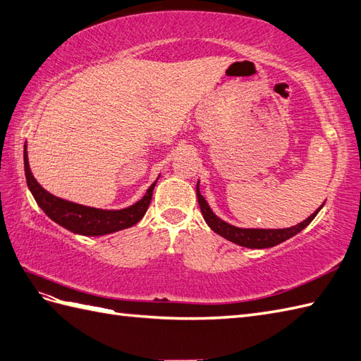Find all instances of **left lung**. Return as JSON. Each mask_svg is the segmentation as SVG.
<instances>
[{"label":"left lung","instance_id":"8db88e82","mask_svg":"<svg viewBox=\"0 0 361 361\" xmlns=\"http://www.w3.org/2000/svg\"><path fill=\"white\" fill-rule=\"evenodd\" d=\"M196 192H197V202H199V207L202 211V216H204L205 222L208 224L211 230L217 233L219 235L225 237L226 240L240 245V247L254 248V250L271 248V247H276V245L282 243L288 239H291L293 235L305 230V228L312 222V219L317 216L320 208L323 207L322 205L317 211H315V213H312L310 217H307L306 221H303L302 224H298L295 226H291V228H283V230H256V228H254L252 230V228H237V226H233L230 224L224 222L222 219H219L208 207L205 197L200 195L199 182L196 185Z\"/></svg>","mask_w":361,"mask_h":361}]
</instances>
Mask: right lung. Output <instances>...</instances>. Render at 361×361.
I'll return each mask as SVG.
<instances>
[{
    "instance_id": "right-lung-1",
    "label": "right lung",
    "mask_w": 361,
    "mask_h": 361,
    "mask_svg": "<svg viewBox=\"0 0 361 361\" xmlns=\"http://www.w3.org/2000/svg\"><path fill=\"white\" fill-rule=\"evenodd\" d=\"M24 171H25V180H27V187L32 191V195L37 200V204L41 209L46 213L51 221L58 225L67 228L68 231L82 234V235H104L110 234L119 230H126L136 225L140 219L144 217L148 205L152 202L153 190L156 182L152 183V187L147 190L145 196L124 209H98L92 207H84L73 204L64 199H59L49 191L44 190L37 179L33 178L29 166L27 152L24 148Z\"/></svg>"
}]
</instances>
